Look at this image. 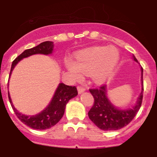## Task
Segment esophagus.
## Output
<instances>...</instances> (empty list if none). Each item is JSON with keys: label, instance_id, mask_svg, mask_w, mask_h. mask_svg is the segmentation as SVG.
Here are the masks:
<instances>
[{"label": "esophagus", "instance_id": "1", "mask_svg": "<svg viewBox=\"0 0 157 157\" xmlns=\"http://www.w3.org/2000/svg\"><path fill=\"white\" fill-rule=\"evenodd\" d=\"M77 90H78V94H82V93H84L86 91V89L84 88V87H82V86H78Z\"/></svg>", "mask_w": 157, "mask_h": 157}]
</instances>
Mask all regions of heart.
<instances>
[{"label": "heart", "instance_id": "1", "mask_svg": "<svg viewBox=\"0 0 157 157\" xmlns=\"http://www.w3.org/2000/svg\"><path fill=\"white\" fill-rule=\"evenodd\" d=\"M120 59V52L115 47L98 46L77 52L75 61L66 57L64 65L74 81L81 80L83 73H86L90 74L94 82L101 84L114 73Z\"/></svg>", "mask_w": 157, "mask_h": 157}]
</instances>
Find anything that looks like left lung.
<instances>
[{
    "label": "left lung",
    "instance_id": "obj_1",
    "mask_svg": "<svg viewBox=\"0 0 157 157\" xmlns=\"http://www.w3.org/2000/svg\"><path fill=\"white\" fill-rule=\"evenodd\" d=\"M133 59L138 63L133 55ZM141 91L132 108L120 109L115 106L108 98L106 86L99 89L90 90L94 98V104L90 112L89 118L98 128L102 130H116L123 128L131 122L140 109L143 98V69L141 68Z\"/></svg>",
    "mask_w": 157,
    "mask_h": 157
}]
</instances>
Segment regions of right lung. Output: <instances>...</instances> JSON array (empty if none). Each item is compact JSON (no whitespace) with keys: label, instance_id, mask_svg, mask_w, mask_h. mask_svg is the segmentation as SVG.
I'll return each instance as SVG.
<instances>
[{"label":"right lung","instance_id":"add662e5","mask_svg":"<svg viewBox=\"0 0 157 157\" xmlns=\"http://www.w3.org/2000/svg\"><path fill=\"white\" fill-rule=\"evenodd\" d=\"M54 48L53 41H44L34 48L26 49L16 58L12 63L10 75L15 67L20 60L24 58L29 57L35 54H43V55H51L52 54ZM78 95L77 89L75 86H69L63 83H59L54 93L52 100L45 109L41 112L33 116H27L21 113L15 108L11 99V96L8 92V98L10 101L14 112L16 113L19 120L28 126L29 127L35 130H46L55 126L59 120H61L64 114L65 108L69 101Z\"/></svg>","mask_w":157,"mask_h":157}]
</instances>
